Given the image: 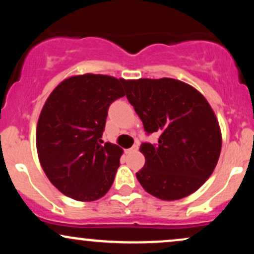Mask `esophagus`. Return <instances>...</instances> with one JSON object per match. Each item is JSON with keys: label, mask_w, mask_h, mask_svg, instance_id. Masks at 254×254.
Masks as SVG:
<instances>
[{"label": "esophagus", "mask_w": 254, "mask_h": 254, "mask_svg": "<svg viewBox=\"0 0 254 254\" xmlns=\"http://www.w3.org/2000/svg\"><path fill=\"white\" fill-rule=\"evenodd\" d=\"M138 150V145H132V147L129 148V149H125V153L129 154V153H132V151H136Z\"/></svg>", "instance_id": "34e87169"}]
</instances>
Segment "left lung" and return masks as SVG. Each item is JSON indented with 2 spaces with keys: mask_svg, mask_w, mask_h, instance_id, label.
Here are the masks:
<instances>
[{
  "mask_svg": "<svg viewBox=\"0 0 254 254\" xmlns=\"http://www.w3.org/2000/svg\"><path fill=\"white\" fill-rule=\"evenodd\" d=\"M127 98L156 144L142 143L145 157L136 177L142 188L162 200L196 192L216 167L222 133L214 110L200 92L174 78L123 80Z\"/></svg>",
  "mask_w": 254,
  "mask_h": 254,
  "instance_id": "1",
  "label": "left lung"
}]
</instances>
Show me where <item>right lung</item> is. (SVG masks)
I'll return each instance as SVG.
<instances>
[{
	"label": "right lung",
	"instance_id": "right-lung-1",
	"mask_svg": "<svg viewBox=\"0 0 254 254\" xmlns=\"http://www.w3.org/2000/svg\"><path fill=\"white\" fill-rule=\"evenodd\" d=\"M123 78L83 74L66 77L39 115L36 143L52 185L80 202L104 197L112 186L123 149L101 139L111 103L125 95Z\"/></svg>",
	"mask_w": 254,
	"mask_h": 254
}]
</instances>
